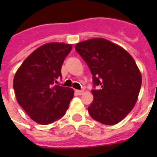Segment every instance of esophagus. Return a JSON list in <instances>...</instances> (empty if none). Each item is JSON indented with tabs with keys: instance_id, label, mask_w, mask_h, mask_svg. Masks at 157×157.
Instances as JSON below:
<instances>
[{
	"instance_id": "obj_1",
	"label": "esophagus",
	"mask_w": 157,
	"mask_h": 157,
	"mask_svg": "<svg viewBox=\"0 0 157 157\" xmlns=\"http://www.w3.org/2000/svg\"><path fill=\"white\" fill-rule=\"evenodd\" d=\"M75 93L76 95H82V94H83V91L82 90H76L75 91Z\"/></svg>"
}]
</instances>
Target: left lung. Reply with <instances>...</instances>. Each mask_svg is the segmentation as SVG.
<instances>
[{
  "mask_svg": "<svg viewBox=\"0 0 157 157\" xmlns=\"http://www.w3.org/2000/svg\"><path fill=\"white\" fill-rule=\"evenodd\" d=\"M75 50L93 75L94 101L89 113L99 123L116 124L132 110L140 92L141 75L134 59L122 47L104 38L81 41Z\"/></svg>",
  "mask_w": 157,
  "mask_h": 157,
  "instance_id": "1",
  "label": "left lung"
}]
</instances>
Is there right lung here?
<instances>
[{
    "label": "right lung",
    "instance_id": "obj_1",
    "mask_svg": "<svg viewBox=\"0 0 157 157\" xmlns=\"http://www.w3.org/2000/svg\"><path fill=\"white\" fill-rule=\"evenodd\" d=\"M72 48L69 44L47 43L25 59L13 80L19 105L36 123L47 125L64 116L74 90L55 85L61 67Z\"/></svg>",
    "mask_w": 157,
    "mask_h": 157
}]
</instances>
